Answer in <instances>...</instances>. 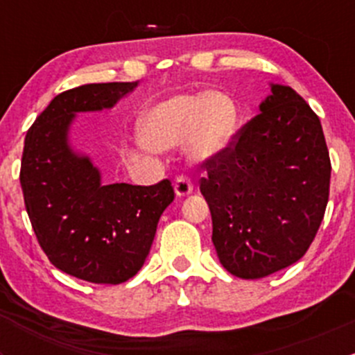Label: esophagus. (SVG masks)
Returning a JSON list of instances; mask_svg holds the SVG:
<instances>
[{"instance_id":"34e87169","label":"esophagus","mask_w":355,"mask_h":355,"mask_svg":"<svg viewBox=\"0 0 355 355\" xmlns=\"http://www.w3.org/2000/svg\"><path fill=\"white\" fill-rule=\"evenodd\" d=\"M173 189L177 198H187V196H191L192 191H194V185H192L191 178L184 177V175H178L177 180H175Z\"/></svg>"}]
</instances>
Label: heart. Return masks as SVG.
Returning <instances> with one entry per match:
<instances>
[{"instance_id":"1","label":"heart","mask_w":355,"mask_h":355,"mask_svg":"<svg viewBox=\"0 0 355 355\" xmlns=\"http://www.w3.org/2000/svg\"><path fill=\"white\" fill-rule=\"evenodd\" d=\"M237 125V106L223 92L175 96L156 103L139 123V137L153 151L185 144L194 161L206 163L230 144Z\"/></svg>"}]
</instances>
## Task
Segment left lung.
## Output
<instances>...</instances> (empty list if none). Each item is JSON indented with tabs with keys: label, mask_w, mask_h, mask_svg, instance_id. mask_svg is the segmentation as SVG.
Masks as SVG:
<instances>
[{
	"label": "left lung",
	"mask_w": 355,
	"mask_h": 355,
	"mask_svg": "<svg viewBox=\"0 0 355 355\" xmlns=\"http://www.w3.org/2000/svg\"><path fill=\"white\" fill-rule=\"evenodd\" d=\"M271 92L220 156L206 161L200 192L225 270L268 277L306 254L323 221L331 164L320 118L288 85Z\"/></svg>",
	"instance_id": "left-lung-1"
}]
</instances>
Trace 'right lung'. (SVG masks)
Returning <instances> with one entry per match:
<instances>
[{"mask_svg": "<svg viewBox=\"0 0 355 355\" xmlns=\"http://www.w3.org/2000/svg\"><path fill=\"white\" fill-rule=\"evenodd\" d=\"M137 84H87L62 92L25 135L20 185L39 245L58 270L91 284L118 285L137 275L175 198L170 180L105 185L91 157L70 142L78 113L113 108Z\"/></svg>", "mask_w": 355, "mask_h": 355, "instance_id": "right-lung-1", "label": "right lung"}]
</instances>
